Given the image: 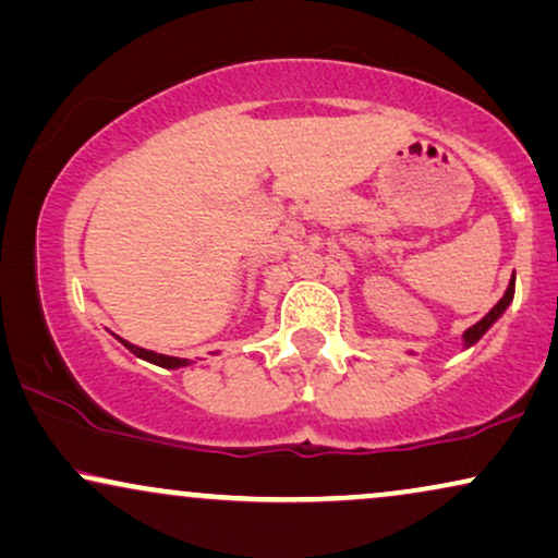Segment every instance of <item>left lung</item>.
<instances>
[{
	"label": "left lung",
	"instance_id": "1",
	"mask_svg": "<svg viewBox=\"0 0 558 558\" xmlns=\"http://www.w3.org/2000/svg\"><path fill=\"white\" fill-rule=\"evenodd\" d=\"M512 295H514V275H512L510 286H507V291H505V295H502V299H499V301H497V306H495V308H492V312H489V314H486L482 322H476V324H474V327H469V329H466V335H463V342H466V348H471V344H474V342H478V340H482V335H484V331H486V329H489V327H492V324H495V322L499 319V316H502V314H505V308H507V306H510Z\"/></svg>",
	"mask_w": 558,
	"mask_h": 558
}]
</instances>
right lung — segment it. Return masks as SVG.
Segmentation results:
<instances>
[{"label":"right lung","mask_w":558,"mask_h":558,"mask_svg":"<svg viewBox=\"0 0 558 558\" xmlns=\"http://www.w3.org/2000/svg\"><path fill=\"white\" fill-rule=\"evenodd\" d=\"M118 340H121V337H118ZM125 348H129L133 355H138V357H144V361H149V363H154V365H161V368H182V365H187L190 361L187 357H169V355H159V352H151V350H144V348H136V344H131V342H125V340H121Z\"/></svg>","instance_id":"right-lung-1"}]
</instances>
